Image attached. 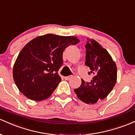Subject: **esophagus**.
I'll use <instances>...</instances> for the list:
<instances>
[{"label":"esophagus","mask_w":135,"mask_h":135,"mask_svg":"<svg viewBox=\"0 0 135 135\" xmlns=\"http://www.w3.org/2000/svg\"><path fill=\"white\" fill-rule=\"evenodd\" d=\"M73 77V76L72 75H70V76H65L64 77V79L66 80H70L71 78Z\"/></svg>","instance_id":"34e87169"}]
</instances>
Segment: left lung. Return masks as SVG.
Returning a JSON list of instances; mask_svg holds the SVG:
<instances>
[{
  "label": "left lung",
  "mask_w": 135,
  "mask_h": 135,
  "mask_svg": "<svg viewBox=\"0 0 135 135\" xmlns=\"http://www.w3.org/2000/svg\"><path fill=\"white\" fill-rule=\"evenodd\" d=\"M85 48V65L94 76L90 83L81 80L80 87L74 91L81 101L94 104L112 91L116 84L117 70L110 54L94 39L87 38Z\"/></svg>",
  "instance_id": "8db88e82"
}]
</instances>
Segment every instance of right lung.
Wrapping results in <instances>:
<instances>
[{"mask_svg":"<svg viewBox=\"0 0 135 135\" xmlns=\"http://www.w3.org/2000/svg\"><path fill=\"white\" fill-rule=\"evenodd\" d=\"M79 41L75 36L47 34L28 42L13 66V79L20 91L36 101L49 98L61 81L58 71L63 63L64 50Z\"/></svg>","mask_w":135,"mask_h":135,"instance_id":"obj_1","label":"right lung"}]
</instances>
